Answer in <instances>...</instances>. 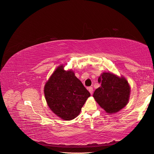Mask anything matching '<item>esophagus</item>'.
I'll return each mask as SVG.
<instances>
[{"instance_id":"esophagus-1","label":"esophagus","mask_w":154,"mask_h":154,"mask_svg":"<svg viewBox=\"0 0 154 154\" xmlns=\"http://www.w3.org/2000/svg\"><path fill=\"white\" fill-rule=\"evenodd\" d=\"M88 90L89 91V92L91 93V94H92V92H93V88L92 87H90L88 88Z\"/></svg>"}]
</instances>
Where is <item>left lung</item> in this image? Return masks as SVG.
<instances>
[{
    "instance_id": "8db88e82",
    "label": "left lung",
    "mask_w": 154,
    "mask_h": 154,
    "mask_svg": "<svg viewBox=\"0 0 154 154\" xmlns=\"http://www.w3.org/2000/svg\"><path fill=\"white\" fill-rule=\"evenodd\" d=\"M98 82L101 86L96 88L93 97L107 113L117 112L127 104L130 88L124 78L103 72L99 77Z\"/></svg>"
}]
</instances>
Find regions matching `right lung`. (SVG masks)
Masks as SVG:
<instances>
[{
    "label": "right lung",
    "instance_id": "right-lung-1",
    "mask_svg": "<svg viewBox=\"0 0 154 154\" xmlns=\"http://www.w3.org/2000/svg\"><path fill=\"white\" fill-rule=\"evenodd\" d=\"M44 94L51 110L65 120L76 118L91 96L74 73L64 71L63 66L57 68L46 83Z\"/></svg>",
    "mask_w": 154,
    "mask_h": 154
}]
</instances>
